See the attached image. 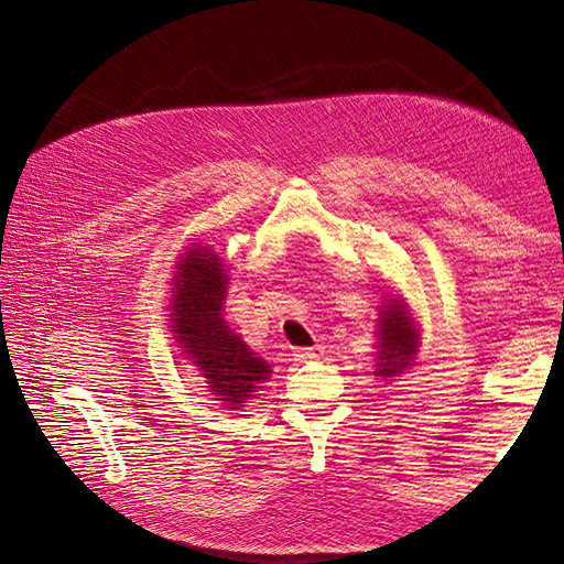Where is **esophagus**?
Masks as SVG:
<instances>
[{
	"label": "esophagus",
	"instance_id": "34e87169",
	"mask_svg": "<svg viewBox=\"0 0 564 564\" xmlns=\"http://www.w3.org/2000/svg\"><path fill=\"white\" fill-rule=\"evenodd\" d=\"M322 355V346H313V348H296V352H294V360H299V362H311V360H315V357H319Z\"/></svg>",
	"mask_w": 564,
	"mask_h": 564
}]
</instances>
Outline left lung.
<instances>
[{
    "mask_svg": "<svg viewBox=\"0 0 564 564\" xmlns=\"http://www.w3.org/2000/svg\"><path fill=\"white\" fill-rule=\"evenodd\" d=\"M379 357H377V377H395L402 373L409 365H412L416 346H419V334L412 324V317L406 315L402 301L392 299L379 319Z\"/></svg>",
    "mask_w": 564,
    "mask_h": 564,
    "instance_id": "obj_1",
    "label": "left lung"
}]
</instances>
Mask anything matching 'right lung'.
I'll use <instances>...</instances> for the list:
<instances>
[{
  "label": "right lung",
  "mask_w": 564,
  "mask_h": 564,
  "mask_svg": "<svg viewBox=\"0 0 564 564\" xmlns=\"http://www.w3.org/2000/svg\"><path fill=\"white\" fill-rule=\"evenodd\" d=\"M226 280L216 253L207 249L187 251L174 278L172 332L209 379L216 395L237 409L251 398L253 388L268 379L270 369L220 319Z\"/></svg>",
  "instance_id": "right-lung-1"
}]
</instances>
